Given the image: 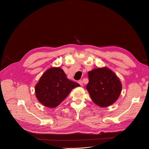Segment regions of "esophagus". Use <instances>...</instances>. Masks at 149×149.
Instances as JSON below:
<instances>
[{
	"label": "esophagus",
	"mask_w": 149,
	"mask_h": 149,
	"mask_svg": "<svg viewBox=\"0 0 149 149\" xmlns=\"http://www.w3.org/2000/svg\"><path fill=\"white\" fill-rule=\"evenodd\" d=\"M78 83H79L81 86H83V82L82 80H79V81H78Z\"/></svg>",
	"instance_id": "1"
}]
</instances>
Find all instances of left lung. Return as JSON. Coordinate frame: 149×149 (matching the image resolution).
Segmentation results:
<instances>
[{"instance_id":"1","label":"left lung","mask_w":149,"mask_h":149,"mask_svg":"<svg viewBox=\"0 0 149 149\" xmlns=\"http://www.w3.org/2000/svg\"><path fill=\"white\" fill-rule=\"evenodd\" d=\"M86 86L91 100L101 107L113 104L119 98L122 84L118 77L107 67L98 68L88 72Z\"/></svg>"}]
</instances>
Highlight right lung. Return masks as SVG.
Listing matches in <instances>:
<instances>
[{"mask_svg": "<svg viewBox=\"0 0 149 149\" xmlns=\"http://www.w3.org/2000/svg\"><path fill=\"white\" fill-rule=\"evenodd\" d=\"M80 84L67 79L63 70L59 67L47 69L35 86L38 101L43 106L54 108L58 106L74 88Z\"/></svg>", "mask_w": 149, "mask_h": 149, "instance_id": "obj_1", "label": "right lung"}]
</instances>
